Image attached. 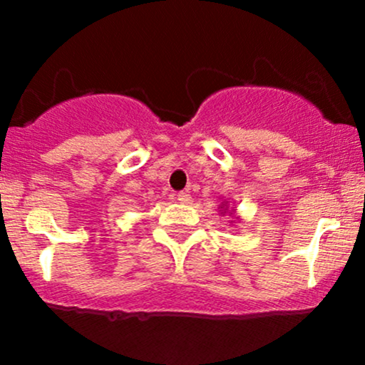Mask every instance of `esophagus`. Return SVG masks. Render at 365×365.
<instances>
[{"instance_id":"34e87169","label":"esophagus","mask_w":365,"mask_h":365,"mask_svg":"<svg viewBox=\"0 0 365 365\" xmlns=\"http://www.w3.org/2000/svg\"><path fill=\"white\" fill-rule=\"evenodd\" d=\"M177 200L180 204H192V197L190 194H187V192H180V194H177Z\"/></svg>"}]
</instances>
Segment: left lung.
Listing matches in <instances>:
<instances>
[{"instance_id":"1","label":"left lung","mask_w":365,"mask_h":365,"mask_svg":"<svg viewBox=\"0 0 365 365\" xmlns=\"http://www.w3.org/2000/svg\"><path fill=\"white\" fill-rule=\"evenodd\" d=\"M217 211H220V215H221V216H225V215L232 216V217H233L232 223H238V221H240V216L237 215V209L230 206L228 200H223V202H221L220 206H217Z\"/></svg>"}]
</instances>
